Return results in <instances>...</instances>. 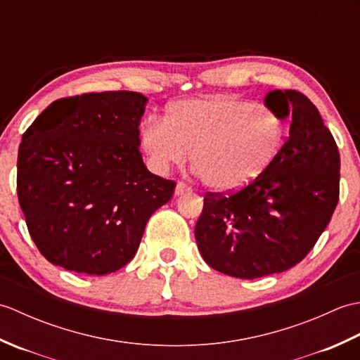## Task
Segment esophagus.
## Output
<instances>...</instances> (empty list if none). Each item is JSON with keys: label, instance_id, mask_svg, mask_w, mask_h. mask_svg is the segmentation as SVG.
<instances>
[{"label": "esophagus", "instance_id": "obj_1", "mask_svg": "<svg viewBox=\"0 0 360 360\" xmlns=\"http://www.w3.org/2000/svg\"><path fill=\"white\" fill-rule=\"evenodd\" d=\"M190 190H192V188H190V186H187L186 184V182H178V184H176V188H174V195H184V193H187V192H190Z\"/></svg>", "mask_w": 360, "mask_h": 360}]
</instances>
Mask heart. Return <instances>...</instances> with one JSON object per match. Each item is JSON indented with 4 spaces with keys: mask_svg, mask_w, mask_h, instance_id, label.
Masks as SVG:
<instances>
[{
    "mask_svg": "<svg viewBox=\"0 0 360 360\" xmlns=\"http://www.w3.org/2000/svg\"><path fill=\"white\" fill-rule=\"evenodd\" d=\"M286 125L277 114L229 94L168 106L164 122L150 119L141 147L155 172L179 165L190 150L195 173L215 192H235L259 178L278 156Z\"/></svg>",
    "mask_w": 360,
    "mask_h": 360,
    "instance_id": "1",
    "label": "heart"
}]
</instances>
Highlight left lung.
Instances as JSON below:
<instances>
[{
	"mask_svg": "<svg viewBox=\"0 0 360 360\" xmlns=\"http://www.w3.org/2000/svg\"><path fill=\"white\" fill-rule=\"evenodd\" d=\"M264 105L290 116L289 137L269 168L233 193H205L195 227L204 262L236 278L294 267L314 248L339 202L340 156L316 105L294 89Z\"/></svg>",
	"mask_w": 360,
	"mask_h": 360,
	"instance_id": "obj_1",
	"label": "left lung"
}]
</instances>
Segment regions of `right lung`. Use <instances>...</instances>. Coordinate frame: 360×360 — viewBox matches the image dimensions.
Wrapping results in <instances>:
<instances>
[{"mask_svg": "<svg viewBox=\"0 0 360 360\" xmlns=\"http://www.w3.org/2000/svg\"><path fill=\"white\" fill-rule=\"evenodd\" d=\"M148 98L106 91L52 102L18 148L17 192L29 233L52 264L106 275L131 262L147 221L176 182L139 151Z\"/></svg>", "mask_w": 360, "mask_h": 360, "instance_id": "1", "label": "right lung"}]
</instances>
